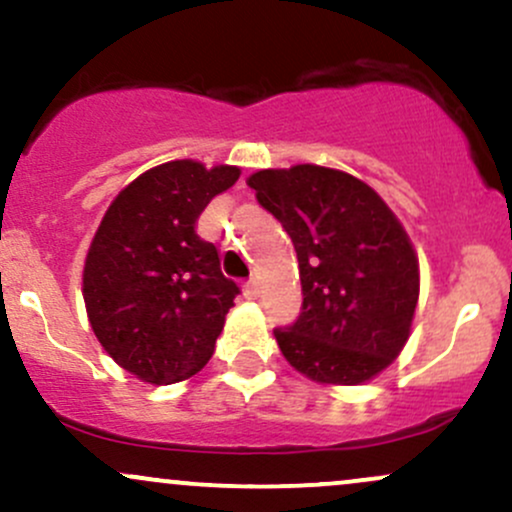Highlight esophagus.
I'll list each match as a JSON object with an SVG mask.
<instances>
[{
	"label": "esophagus",
	"mask_w": 512,
	"mask_h": 512,
	"mask_svg": "<svg viewBox=\"0 0 512 512\" xmlns=\"http://www.w3.org/2000/svg\"><path fill=\"white\" fill-rule=\"evenodd\" d=\"M243 293H245V298H248V301H257V298H260V281L257 279H252V281H248V284H245V289H243Z\"/></svg>",
	"instance_id": "esophagus-1"
}]
</instances>
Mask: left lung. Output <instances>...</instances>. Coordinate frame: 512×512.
Segmentation results:
<instances>
[{"label":"left lung","instance_id":"obj_1","mask_svg":"<svg viewBox=\"0 0 512 512\" xmlns=\"http://www.w3.org/2000/svg\"><path fill=\"white\" fill-rule=\"evenodd\" d=\"M293 240L303 308L276 327L281 354L322 385H361L407 344L419 301V260L404 226L366 182L301 163L248 178Z\"/></svg>","mask_w":512,"mask_h":512}]
</instances>
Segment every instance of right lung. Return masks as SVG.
<instances>
[{"label": "right lung", "mask_w": 512, "mask_h": 512, "mask_svg": "<svg viewBox=\"0 0 512 512\" xmlns=\"http://www.w3.org/2000/svg\"><path fill=\"white\" fill-rule=\"evenodd\" d=\"M240 168L168 161L113 199L88 248L84 303L117 366L151 385L190 378L214 354L238 286L214 243L197 236L204 207Z\"/></svg>", "instance_id": "add662e5"}]
</instances>
